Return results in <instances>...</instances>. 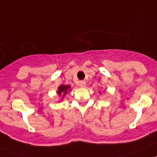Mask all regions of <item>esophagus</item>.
Wrapping results in <instances>:
<instances>
[{"instance_id":"34e87169","label":"esophagus","mask_w":157,"mask_h":157,"mask_svg":"<svg viewBox=\"0 0 157 157\" xmlns=\"http://www.w3.org/2000/svg\"><path fill=\"white\" fill-rule=\"evenodd\" d=\"M79 86L81 87H85L86 86V82L85 81H80L79 82Z\"/></svg>"}]
</instances>
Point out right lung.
Listing matches in <instances>:
<instances>
[{"label": "right lung", "instance_id": "right-lung-1", "mask_svg": "<svg viewBox=\"0 0 157 157\" xmlns=\"http://www.w3.org/2000/svg\"><path fill=\"white\" fill-rule=\"evenodd\" d=\"M69 91H71V86H69V85H61V86H58L57 94H58V95L60 98V100L58 101V102L63 100L64 99L65 95Z\"/></svg>", "mask_w": 157, "mask_h": 157}]
</instances>
